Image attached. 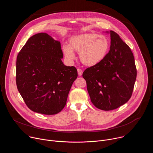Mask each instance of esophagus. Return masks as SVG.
Returning a JSON list of instances; mask_svg holds the SVG:
<instances>
[{"mask_svg": "<svg viewBox=\"0 0 153 153\" xmlns=\"http://www.w3.org/2000/svg\"><path fill=\"white\" fill-rule=\"evenodd\" d=\"M77 73H78V75L79 76H82V73H83V71L82 69L80 68H78L77 69Z\"/></svg>", "mask_w": 153, "mask_h": 153, "instance_id": "34e87169", "label": "esophagus"}]
</instances>
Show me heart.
<instances>
[{"instance_id":"1","label":"heart","mask_w":153,"mask_h":153,"mask_svg":"<svg viewBox=\"0 0 153 153\" xmlns=\"http://www.w3.org/2000/svg\"><path fill=\"white\" fill-rule=\"evenodd\" d=\"M70 45H64L63 50L68 60L76 58L73 50L80 53L81 62L87 66H94L100 63L106 56L110 42L103 35L94 33L83 34L74 37L70 40Z\"/></svg>"}]
</instances>
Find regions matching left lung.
Listing matches in <instances>:
<instances>
[{"instance_id":"obj_1","label":"left lung","mask_w":153,"mask_h":153,"mask_svg":"<svg viewBox=\"0 0 153 153\" xmlns=\"http://www.w3.org/2000/svg\"><path fill=\"white\" fill-rule=\"evenodd\" d=\"M110 50L105 57L82 74L91 102L104 111L115 110L129 100L137 76L130 48L116 32L110 31Z\"/></svg>"}]
</instances>
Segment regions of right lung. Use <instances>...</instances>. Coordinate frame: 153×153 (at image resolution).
Returning a JSON list of instances; mask_svg holds the SVG:
<instances>
[{"label": "right lung", "mask_w": 153, "mask_h": 153, "mask_svg": "<svg viewBox=\"0 0 153 153\" xmlns=\"http://www.w3.org/2000/svg\"><path fill=\"white\" fill-rule=\"evenodd\" d=\"M60 43L45 33L28 39L16 61V85L27 106L34 112L53 115L65 107L73 83L74 67L62 61Z\"/></svg>", "instance_id": "obj_1"}]
</instances>
